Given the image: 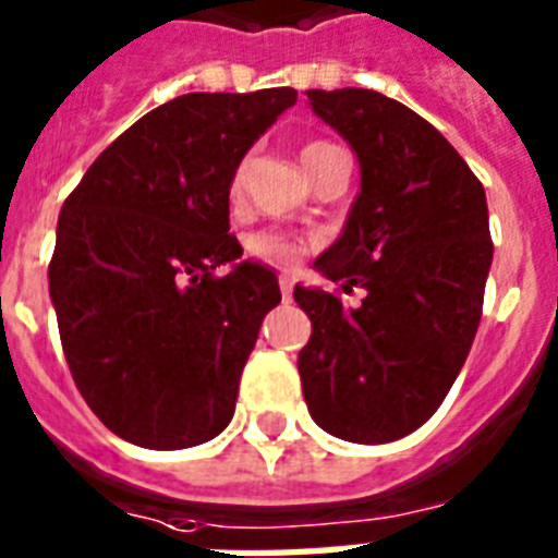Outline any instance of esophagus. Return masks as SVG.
Returning <instances> with one entry per match:
<instances>
[{
  "label": "esophagus",
  "instance_id": "esophagus-1",
  "mask_svg": "<svg viewBox=\"0 0 558 558\" xmlns=\"http://www.w3.org/2000/svg\"><path fill=\"white\" fill-rule=\"evenodd\" d=\"M292 283H295V280H292V275H280V295H283V301H292Z\"/></svg>",
  "mask_w": 558,
  "mask_h": 558
}]
</instances>
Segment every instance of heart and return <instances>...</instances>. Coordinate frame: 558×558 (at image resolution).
I'll return each mask as SVG.
<instances>
[{"label":"heart","instance_id":"1","mask_svg":"<svg viewBox=\"0 0 558 558\" xmlns=\"http://www.w3.org/2000/svg\"><path fill=\"white\" fill-rule=\"evenodd\" d=\"M336 150L332 144L327 142H310L304 147V153H301V159H304V165H313L315 159H322L324 153ZM234 187H240V179L234 182ZM248 248H252L257 257H263V260H271V263H295L298 254H301V245L295 243V240H289L287 234H278V231H260V234H254L252 240H248Z\"/></svg>","mask_w":558,"mask_h":558}]
</instances>
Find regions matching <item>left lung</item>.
Listing matches in <instances>:
<instances>
[{"label":"left lung","instance_id":"left-lung-1","mask_svg":"<svg viewBox=\"0 0 558 558\" xmlns=\"http://www.w3.org/2000/svg\"><path fill=\"white\" fill-rule=\"evenodd\" d=\"M356 153L362 191L315 269L359 306L295 287L313 336L298 353L310 416L332 437L390 442L440 408L466 362L493 266L486 193L414 109L373 89H310Z\"/></svg>","mask_w":558,"mask_h":558}]
</instances>
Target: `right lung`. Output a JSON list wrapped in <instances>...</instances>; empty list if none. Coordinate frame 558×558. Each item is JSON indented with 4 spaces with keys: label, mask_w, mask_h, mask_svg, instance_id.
I'll use <instances>...</instances> for the list:
<instances>
[{
    "label": "right lung",
    "mask_w": 558,
    "mask_h": 558,
    "mask_svg": "<svg viewBox=\"0 0 558 558\" xmlns=\"http://www.w3.org/2000/svg\"><path fill=\"white\" fill-rule=\"evenodd\" d=\"M295 100L289 86L168 100L118 135L63 202L48 295L74 385L121 440L191 449L231 423L280 287L228 234V193ZM219 265L232 271L214 279Z\"/></svg>",
    "instance_id": "right-lung-1"
}]
</instances>
